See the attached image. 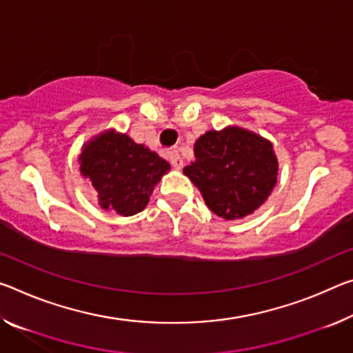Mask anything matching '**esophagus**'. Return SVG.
<instances>
[{
	"mask_svg": "<svg viewBox=\"0 0 353 353\" xmlns=\"http://www.w3.org/2000/svg\"><path fill=\"white\" fill-rule=\"evenodd\" d=\"M168 160H170V163L174 168H177V170H181V168L183 166V160L177 150H171V152L168 154Z\"/></svg>",
	"mask_w": 353,
	"mask_h": 353,
	"instance_id": "esophagus-1",
	"label": "esophagus"
}]
</instances>
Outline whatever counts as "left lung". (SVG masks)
Wrapping results in <instances>:
<instances>
[{
    "label": "left lung",
    "instance_id": "8db88e82",
    "mask_svg": "<svg viewBox=\"0 0 353 353\" xmlns=\"http://www.w3.org/2000/svg\"><path fill=\"white\" fill-rule=\"evenodd\" d=\"M194 157L183 174L207 207L226 220L254 212L276 183L278 161L270 141L243 128L207 132L194 144Z\"/></svg>",
    "mask_w": 353,
    "mask_h": 353
}]
</instances>
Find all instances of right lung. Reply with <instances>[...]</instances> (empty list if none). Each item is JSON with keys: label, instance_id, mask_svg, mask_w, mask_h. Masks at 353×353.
Listing matches in <instances>:
<instances>
[{"label": "right lung", "instance_id": "obj_1", "mask_svg": "<svg viewBox=\"0 0 353 353\" xmlns=\"http://www.w3.org/2000/svg\"><path fill=\"white\" fill-rule=\"evenodd\" d=\"M170 170L165 159L127 135L106 132L88 143L80 171L99 193L100 205L119 215L141 212L161 176Z\"/></svg>", "mask_w": 353, "mask_h": 353}]
</instances>
